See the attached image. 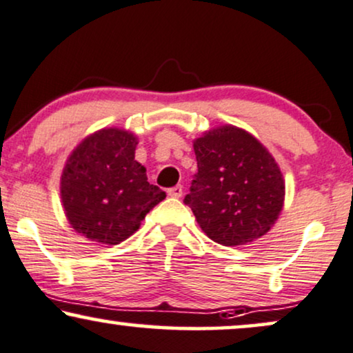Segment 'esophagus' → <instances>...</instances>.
<instances>
[{
  "label": "esophagus",
  "instance_id": "esophagus-1",
  "mask_svg": "<svg viewBox=\"0 0 353 353\" xmlns=\"http://www.w3.org/2000/svg\"><path fill=\"white\" fill-rule=\"evenodd\" d=\"M182 192H184L182 185H176V187H171V189H168V195L172 196V199H179V196H182Z\"/></svg>",
  "mask_w": 353,
  "mask_h": 353
}]
</instances>
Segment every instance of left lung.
<instances>
[{
    "mask_svg": "<svg viewBox=\"0 0 353 353\" xmlns=\"http://www.w3.org/2000/svg\"><path fill=\"white\" fill-rule=\"evenodd\" d=\"M196 168L184 199L211 241L243 245L270 231L284 203L278 163L245 130L223 125L194 142Z\"/></svg>",
    "mask_w": 353,
    "mask_h": 353,
    "instance_id": "left-lung-1",
    "label": "left lung"
}]
</instances>
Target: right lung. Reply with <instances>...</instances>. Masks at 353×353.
<instances>
[{
    "label": "right lung",
    "instance_id": "add662e5",
    "mask_svg": "<svg viewBox=\"0 0 353 353\" xmlns=\"http://www.w3.org/2000/svg\"><path fill=\"white\" fill-rule=\"evenodd\" d=\"M135 135L98 130L74 150L61 176V200L72 228L93 242L116 245L137 231L166 199L135 161Z\"/></svg>",
    "mask_w": 353,
    "mask_h": 353
}]
</instances>
